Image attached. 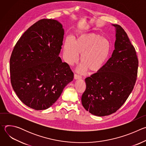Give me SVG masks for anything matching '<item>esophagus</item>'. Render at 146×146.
<instances>
[{
	"label": "esophagus",
	"mask_w": 146,
	"mask_h": 146,
	"mask_svg": "<svg viewBox=\"0 0 146 146\" xmlns=\"http://www.w3.org/2000/svg\"><path fill=\"white\" fill-rule=\"evenodd\" d=\"M74 79H76V80L80 79V78H81V76H80V75H78V74H74Z\"/></svg>",
	"instance_id": "esophagus-1"
}]
</instances>
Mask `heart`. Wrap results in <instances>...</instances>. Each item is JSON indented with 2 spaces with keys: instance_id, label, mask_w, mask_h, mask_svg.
<instances>
[{
  "instance_id": "heart-1",
  "label": "heart",
  "mask_w": 146,
  "mask_h": 146,
  "mask_svg": "<svg viewBox=\"0 0 146 146\" xmlns=\"http://www.w3.org/2000/svg\"><path fill=\"white\" fill-rule=\"evenodd\" d=\"M111 50L110 41L95 33H84L78 36L73 41L67 38L64 47V56L68 64H76L81 55V64L77 70L85 73L89 70L91 73L102 69L108 60Z\"/></svg>"
}]
</instances>
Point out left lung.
Here are the masks:
<instances>
[{
    "label": "left lung",
    "instance_id": "left-lung-1",
    "mask_svg": "<svg viewBox=\"0 0 146 146\" xmlns=\"http://www.w3.org/2000/svg\"><path fill=\"white\" fill-rule=\"evenodd\" d=\"M116 28L115 50L99 72L86 78V89L81 97L87 111L97 116L117 111L132 92L137 76L138 58L124 29Z\"/></svg>",
    "mask_w": 146,
    "mask_h": 146
}]
</instances>
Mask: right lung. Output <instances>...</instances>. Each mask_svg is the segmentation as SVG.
Masks as SVG:
<instances>
[{"label": "right lung", "instance_id": "obj_1", "mask_svg": "<svg viewBox=\"0 0 146 146\" xmlns=\"http://www.w3.org/2000/svg\"><path fill=\"white\" fill-rule=\"evenodd\" d=\"M64 35L57 21L42 19L21 36L10 59V80L17 96L36 110L51 106L74 78L59 54Z\"/></svg>", "mask_w": 146, "mask_h": 146}]
</instances>
